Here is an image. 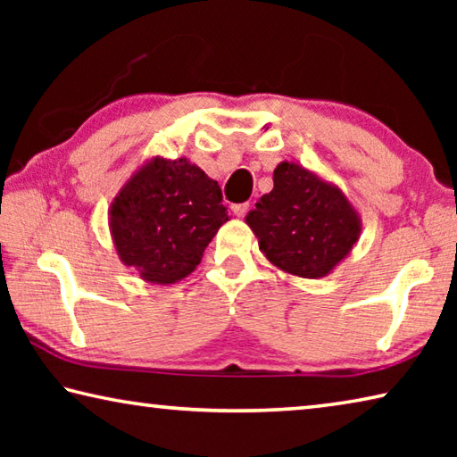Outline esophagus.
I'll return each instance as SVG.
<instances>
[{"mask_svg": "<svg viewBox=\"0 0 457 457\" xmlns=\"http://www.w3.org/2000/svg\"><path fill=\"white\" fill-rule=\"evenodd\" d=\"M247 210H250V204H236V205H231V212H234V215H237V218H244Z\"/></svg>", "mask_w": 457, "mask_h": 457, "instance_id": "1", "label": "esophagus"}]
</instances>
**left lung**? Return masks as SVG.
Returning <instances> with one entry per match:
<instances>
[{
    "label": "left lung",
    "instance_id": "8db88e82",
    "mask_svg": "<svg viewBox=\"0 0 457 457\" xmlns=\"http://www.w3.org/2000/svg\"><path fill=\"white\" fill-rule=\"evenodd\" d=\"M245 223L278 270L312 280L349 256L362 229L359 212L338 185L292 161L274 169V189L247 212Z\"/></svg>",
    "mask_w": 457,
    "mask_h": 457
}]
</instances>
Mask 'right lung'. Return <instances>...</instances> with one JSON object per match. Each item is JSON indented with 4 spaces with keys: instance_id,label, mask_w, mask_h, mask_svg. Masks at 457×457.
Masks as SVG:
<instances>
[{
    "instance_id": "1",
    "label": "right lung",
    "mask_w": 457,
    "mask_h": 457,
    "mask_svg": "<svg viewBox=\"0 0 457 457\" xmlns=\"http://www.w3.org/2000/svg\"><path fill=\"white\" fill-rule=\"evenodd\" d=\"M228 220L218 181L185 157L159 154L129 177L108 210L119 260L161 286L187 278Z\"/></svg>"
}]
</instances>
